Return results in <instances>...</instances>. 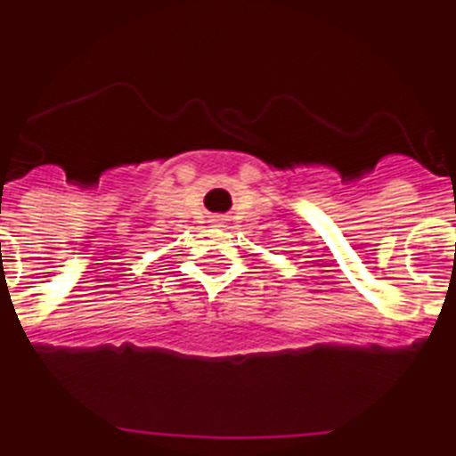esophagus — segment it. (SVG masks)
Instances as JSON below:
<instances>
[{
	"instance_id": "obj_1",
	"label": "esophagus",
	"mask_w": 456,
	"mask_h": 456,
	"mask_svg": "<svg viewBox=\"0 0 456 456\" xmlns=\"http://www.w3.org/2000/svg\"><path fill=\"white\" fill-rule=\"evenodd\" d=\"M214 221H224V218H214Z\"/></svg>"
}]
</instances>
